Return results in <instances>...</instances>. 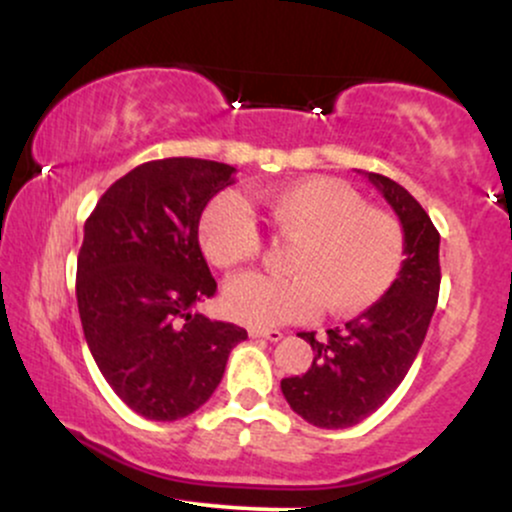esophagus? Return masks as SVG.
Returning <instances> with one entry per match:
<instances>
[{
	"instance_id": "esophagus-1",
	"label": "esophagus",
	"mask_w": 512,
	"mask_h": 512,
	"mask_svg": "<svg viewBox=\"0 0 512 512\" xmlns=\"http://www.w3.org/2000/svg\"><path fill=\"white\" fill-rule=\"evenodd\" d=\"M248 334L252 339H267V342H279L284 337L279 330H260V327H250Z\"/></svg>"
}]
</instances>
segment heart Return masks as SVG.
Segmentation results:
<instances>
[{"label":"heart","mask_w":512,"mask_h":512,"mask_svg":"<svg viewBox=\"0 0 512 512\" xmlns=\"http://www.w3.org/2000/svg\"><path fill=\"white\" fill-rule=\"evenodd\" d=\"M269 226L293 240L286 269L293 276L240 274L223 286L233 320L274 327L313 315H358L395 286L407 257L402 223L366 207L354 187L334 178H303L260 197ZM199 245L219 269L260 255L262 238L248 204L236 195L211 199L199 219Z\"/></svg>","instance_id":"b5f03b06"}]
</instances>
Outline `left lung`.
<instances>
[{"instance_id":"8db88e82","label":"left lung","mask_w":512,"mask_h":512,"mask_svg":"<svg viewBox=\"0 0 512 512\" xmlns=\"http://www.w3.org/2000/svg\"><path fill=\"white\" fill-rule=\"evenodd\" d=\"M397 214L407 238L399 279L373 308L344 327L298 337L315 351L308 373L281 380L298 416L317 428L356 426L397 390L431 325L440 289V236L428 214L395 180L363 173Z\"/></svg>"}]
</instances>
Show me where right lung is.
<instances>
[{"mask_svg":"<svg viewBox=\"0 0 512 512\" xmlns=\"http://www.w3.org/2000/svg\"><path fill=\"white\" fill-rule=\"evenodd\" d=\"M236 168L163 158L108 187L84 223L76 303L93 361L115 395L151 421L192 414L219 387L248 332L195 305L216 293L202 248V211Z\"/></svg>","mask_w":512,"mask_h":512,"instance_id":"right-lung-1","label":"right lung"}]
</instances>
